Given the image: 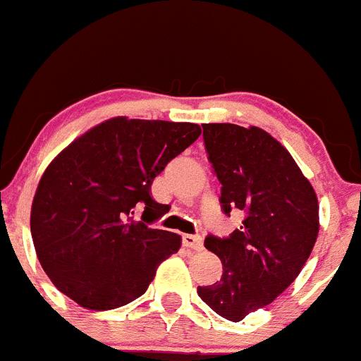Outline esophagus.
Returning a JSON list of instances; mask_svg holds the SVG:
<instances>
[{
  "instance_id": "34e87169",
  "label": "esophagus",
  "mask_w": 361,
  "mask_h": 361,
  "mask_svg": "<svg viewBox=\"0 0 361 361\" xmlns=\"http://www.w3.org/2000/svg\"><path fill=\"white\" fill-rule=\"evenodd\" d=\"M181 240H183V246L189 247V250H195V251L204 250V240H202V237H198V235H183Z\"/></svg>"
}]
</instances>
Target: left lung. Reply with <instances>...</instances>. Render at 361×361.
Instances as JSON below:
<instances>
[{"label":"left lung","instance_id":"obj_1","mask_svg":"<svg viewBox=\"0 0 361 361\" xmlns=\"http://www.w3.org/2000/svg\"><path fill=\"white\" fill-rule=\"evenodd\" d=\"M202 126L224 213L238 209L244 220L227 238H205L224 271L211 286H198V295L218 316L242 321L295 281L316 244L319 205L298 163L268 132L231 123Z\"/></svg>","mask_w":361,"mask_h":361}]
</instances>
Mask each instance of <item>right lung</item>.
Wrapping results in <instances>:
<instances>
[{
  "mask_svg": "<svg viewBox=\"0 0 361 361\" xmlns=\"http://www.w3.org/2000/svg\"><path fill=\"white\" fill-rule=\"evenodd\" d=\"M200 134L195 123L114 117L54 157L32 200L31 235L60 292L90 310L147 292L157 266L181 246L180 235L150 227L169 211L150 187Z\"/></svg>",
  "mask_w": 361,
  "mask_h": 361,
  "instance_id": "1",
  "label": "right lung"
}]
</instances>
